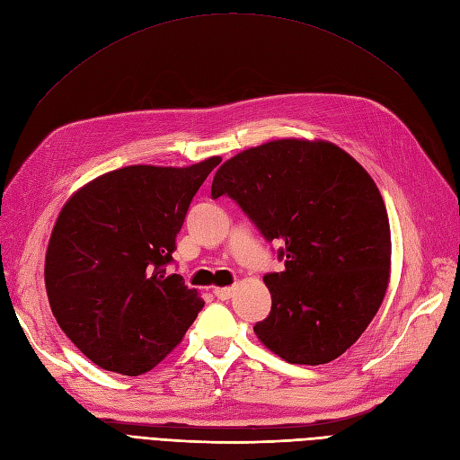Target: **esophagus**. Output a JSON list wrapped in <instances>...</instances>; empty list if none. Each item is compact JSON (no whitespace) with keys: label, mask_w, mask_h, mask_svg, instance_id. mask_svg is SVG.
<instances>
[{"label":"esophagus","mask_w":460,"mask_h":460,"mask_svg":"<svg viewBox=\"0 0 460 460\" xmlns=\"http://www.w3.org/2000/svg\"><path fill=\"white\" fill-rule=\"evenodd\" d=\"M232 288H215L213 289V294H215V297L217 299H220V301H226V299H230L232 297Z\"/></svg>","instance_id":"34e87169"}]
</instances>
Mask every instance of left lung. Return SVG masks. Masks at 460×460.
Listing matches in <instances>:
<instances>
[{
    "label": "left lung",
    "mask_w": 460,
    "mask_h": 460,
    "mask_svg": "<svg viewBox=\"0 0 460 460\" xmlns=\"http://www.w3.org/2000/svg\"><path fill=\"white\" fill-rule=\"evenodd\" d=\"M267 242L280 272L264 274L272 307L257 338L291 365H324L360 338L384 301L392 235L374 180L328 142L276 140L245 149L215 174Z\"/></svg>",
    "instance_id": "left-lung-1"
}]
</instances>
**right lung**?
<instances>
[{"mask_svg": "<svg viewBox=\"0 0 460 460\" xmlns=\"http://www.w3.org/2000/svg\"><path fill=\"white\" fill-rule=\"evenodd\" d=\"M218 163L127 166L63 207L48 245L46 289L58 324L97 367L124 376L151 370L203 309L196 289L166 267L190 203Z\"/></svg>", "mask_w": 460, "mask_h": 460, "instance_id": "add662e5", "label": "right lung"}]
</instances>
